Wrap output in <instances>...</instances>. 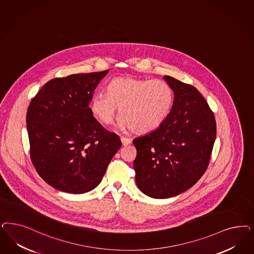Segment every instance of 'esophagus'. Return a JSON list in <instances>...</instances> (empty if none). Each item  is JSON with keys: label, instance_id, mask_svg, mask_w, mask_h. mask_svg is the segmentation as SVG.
<instances>
[{"label": "esophagus", "instance_id": "1", "mask_svg": "<svg viewBox=\"0 0 254 254\" xmlns=\"http://www.w3.org/2000/svg\"><path fill=\"white\" fill-rule=\"evenodd\" d=\"M121 141H122V143H123V146H127V145H130V144L131 143V139H129V138H126V137H123V136L121 137Z\"/></svg>", "mask_w": 254, "mask_h": 254}]
</instances>
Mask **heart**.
<instances>
[{"label": "heart", "instance_id": "obj_1", "mask_svg": "<svg viewBox=\"0 0 254 254\" xmlns=\"http://www.w3.org/2000/svg\"><path fill=\"white\" fill-rule=\"evenodd\" d=\"M174 91L162 79L121 76L111 80L107 94L96 93L90 102V112L99 122H114L118 108L120 125L135 133L144 134L159 129L171 113Z\"/></svg>", "mask_w": 254, "mask_h": 254}]
</instances>
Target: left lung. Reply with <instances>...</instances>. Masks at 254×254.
<instances>
[{
    "label": "left lung",
    "instance_id": "left-lung-1",
    "mask_svg": "<svg viewBox=\"0 0 254 254\" xmlns=\"http://www.w3.org/2000/svg\"><path fill=\"white\" fill-rule=\"evenodd\" d=\"M174 91L166 122L133 139L135 182L146 195L164 199L191 188L205 174L216 138L212 110L195 87L164 75Z\"/></svg>",
    "mask_w": 254,
    "mask_h": 254
}]
</instances>
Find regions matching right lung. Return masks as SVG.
<instances>
[{"label": "right lung", "mask_w": 254, "mask_h": 254, "mask_svg": "<svg viewBox=\"0 0 254 254\" xmlns=\"http://www.w3.org/2000/svg\"><path fill=\"white\" fill-rule=\"evenodd\" d=\"M109 70L57 77L32 99L26 123L35 170L50 186L68 193L96 188L122 147L90 112L93 91Z\"/></svg>", "instance_id": "1"}]
</instances>
